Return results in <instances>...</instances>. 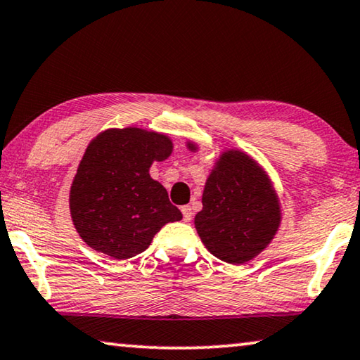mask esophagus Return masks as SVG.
<instances>
[{"mask_svg": "<svg viewBox=\"0 0 360 360\" xmlns=\"http://www.w3.org/2000/svg\"><path fill=\"white\" fill-rule=\"evenodd\" d=\"M181 214H184V220L185 222H190L193 217V211L190 206H181Z\"/></svg>", "mask_w": 360, "mask_h": 360, "instance_id": "34e87169", "label": "esophagus"}]
</instances>
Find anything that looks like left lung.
<instances>
[{
    "mask_svg": "<svg viewBox=\"0 0 360 360\" xmlns=\"http://www.w3.org/2000/svg\"><path fill=\"white\" fill-rule=\"evenodd\" d=\"M191 151L196 145L188 143ZM280 202L267 174L248 154L225 151L209 175L198 235L220 261L243 264L264 251L278 230Z\"/></svg>",
    "mask_w": 360,
    "mask_h": 360,
    "instance_id": "left-lung-1",
    "label": "left lung"
}]
</instances>
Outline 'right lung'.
Masks as SVG:
<instances>
[{
	"label": "right lung",
	"mask_w": 360,
	"mask_h": 360,
	"mask_svg": "<svg viewBox=\"0 0 360 360\" xmlns=\"http://www.w3.org/2000/svg\"><path fill=\"white\" fill-rule=\"evenodd\" d=\"M167 135L143 129L99 134L82 158L70 186V215L93 250L130 259L151 245L165 224L181 220L167 191L149 175L154 161L172 153Z\"/></svg>",
	"instance_id": "add662e5"
}]
</instances>
